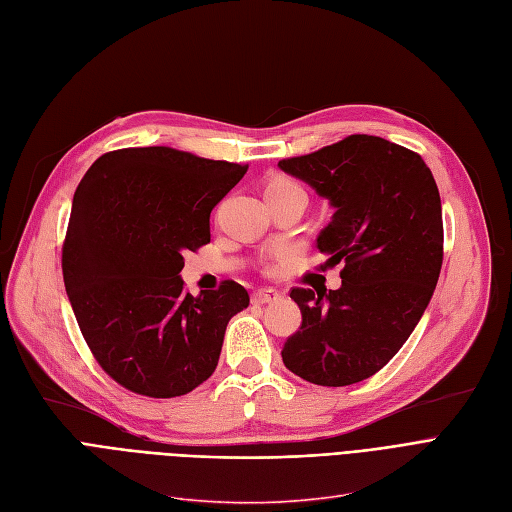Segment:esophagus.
<instances>
[{
	"label": "esophagus",
	"mask_w": 512,
	"mask_h": 512,
	"mask_svg": "<svg viewBox=\"0 0 512 512\" xmlns=\"http://www.w3.org/2000/svg\"><path fill=\"white\" fill-rule=\"evenodd\" d=\"M251 299H253V304H257V306L272 304V301L280 299V291H276V289H259V291H255L251 295Z\"/></svg>",
	"instance_id": "1"
}]
</instances>
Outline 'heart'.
Listing matches in <instances>:
<instances>
[{"instance_id": "1", "label": "heart", "mask_w": 512, "mask_h": 512, "mask_svg": "<svg viewBox=\"0 0 512 512\" xmlns=\"http://www.w3.org/2000/svg\"><path fill=\"white\" fill-rule=\"evenodd\" d=\"M285 185H297V183L291 181V179H285V177H276L274 181H270L268 189H272V187H285Z\"/></svg>"}]
</instances>
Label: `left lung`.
Here are the masks:
<instances>
[{
  "label": "left lung",
  "mask_w": 512,
  "mask_h": 512,
  "mask_svg": "<svg viewBox=\"0 0 512 512\" xmlns=\"http://www.w3.org/2000/svg\"><path fill=\"white\" fill-rule=\"evenodd\" d=\"M278 166L333 206L316 246L329 255L327 266H344L337 291H291L301 327L285 342L282 363L318 386L363 382L401 350L437 287L439 187L422 156L371 135Z\"/></svg>",
  "instance_id": "1"
}]
</instances>
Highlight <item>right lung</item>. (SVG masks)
I'll use <instances>...</instances> for the list:
<instances>
[{
  "label": "right lung",
  "instance_id": "1",
  "mask_svg": "<svg viewBox=\"0 0 512 512\" xmlns=\"http://www.w3.org/2000/svg\"><path fill=\"white\" fill-rule=\"evenodd\" d=\"M242 164L173 147L103 154L73 194L63 280L90 352L130 392L173 399L213 375L230 318L249 306L234 280L183 291V253L211 242V211Z\"/></svg>",
  "mask_w": 512,
  "mask_h": 512
}]
</instances>
